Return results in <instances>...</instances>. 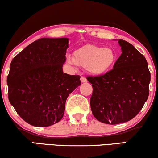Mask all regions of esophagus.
Segmentation results:
<instances>
[{"instance_id":"1","label":"esophagus","mask_w":158,"mask_h":158,"mask_svg":"<svg viewBox=\"0 0 158 158\" xmlns=\"http://www.w3.org/2000/svg\"><path fill=\"white\" fill-rule=\"evenodd\" d=\"M80 79H81V82H87V79H86V78H85V77H83V76H82V77H81Z\"/></svg>"}]
</instances>
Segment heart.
<instances>
[{"label": "heart", "mask_w": 158, "mask_h": 158, "mask_svg": "<svg viewBox=\"0 0 158 158\" xmlns=\"http://www.w3.org/2000/svg\"><path fill=\"white\" fill-rule=\"evenodd\" d=\"M79 66L87 69L93 75H101L112 69L117 61V55L111 48L95 44H87L74 52L73 60Z\"/></svg>", "instance_id": "b5f03b06"}]
</instances>
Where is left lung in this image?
<instances>
[{"mask_svg": "<svg viewBox=\"0 0 158 158\" xmlns=\"http://www.w3.org/2000/svg\"><path fill=\"white\" fill-rule=\"evenodd\" d=\"M118 42L122 54L113 69L87 77L93 89L90 98L93 116L111 125L130 121L139 113L148 98L150 82L144 56L125 40Z\"/></svg>", "mask_w": 158, "mask_h": 158, "instance_id": "left-lung-1", "label": "left lung"}]
</instances>
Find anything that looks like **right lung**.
<instances>
[{"mask_svg":"<svg viewBox=\"0 0 158 158\" xmlns=\"http://www.w3.org/2000/svg\"><path fill=\"white\" fill-rule=\"evenodd\" d=\"M69 39L31 43L11 61L7 77L9 102L19 117L35 127L58 123L69 94L81 85L79 75L63 72Z\"/></svg>","mask_w":158,"mask_h":158,"instance_id":"add662e5","label":"right lung"}]
</instances>
